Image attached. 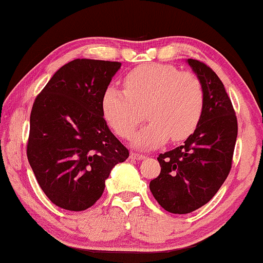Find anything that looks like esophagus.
<instances>
[{
	"instance_id": "34e87169",
	"label": "esophagus",
	"mask_w": 263,
	"mask_h": 263,
	"mask_svg": "<svg viewBox=\"0 0 263 263\" xmlns=\"http://www.w3.org/2000/svg\"><path fill=\"white\" fill-rule=\"evenodd\" d=\"M131 159H135V160H142V159H144L145 158V156L144 154H140V153H135V152H132L131 153Z\"/></svg>"
}]
</instances>
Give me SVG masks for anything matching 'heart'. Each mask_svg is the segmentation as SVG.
I'll return each instance as SVG.
<instances>
[{
    "label": "heart",
    "instance_id": "obj_1",
    "mask_svg": "<svg viewBox=\"0 0 263 263\" xmlns=\"http://www.w3.org/2000/svg\"><path fill=\"white\" fill-rule=\"evenodd\" d=\"M125 90L107 87L101 112L116 135L129 138L144 119L149 122L135 137L138 148H154L167 138L179 142L194 134L204 109L200 78L166 63H147L128 72Z\"/></svg>",
    "mask_w": 263,
    "mask_h": 263
}]
</instances>
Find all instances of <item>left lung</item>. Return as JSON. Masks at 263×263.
<instances>
[{"label": "left lung", "instance_id": "1", "mask_svg": "<svg viewBox=\"0 0 263 263\" xmlns=\"http://www.w3.org/2000/svg\"><path fill=\"white\" fill-rule=\"evenodd\" d=\"M204 89V109L197 128L182 145L158 156L160 174L149 182L164 210L191 213L212 200L232 169L238 120L219 77L198 60H187Z\"/></svg>", "mask_w": 263, "mask_h": 263}]
</instances>
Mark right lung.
I'll return each mask as SVG.
<instances>
[{
	"label": "right lung",
	"instance_id": "right-lung-1",
	"mask_svg": "<svg viewBox=\"0 0 263 263\" xmlns=\"http://www.w3.org/2000/svg\"><path fill=\"white\" fill-rule=\"evenodd\" d=\"M121 62L76 59L63 65L34 100L27 157L44 194L58 207L84 211L127 148L107 127L101 98Z\"/></svg>",
	"mask_w": 263,
	"mask_h": 263
}]
</instances>
